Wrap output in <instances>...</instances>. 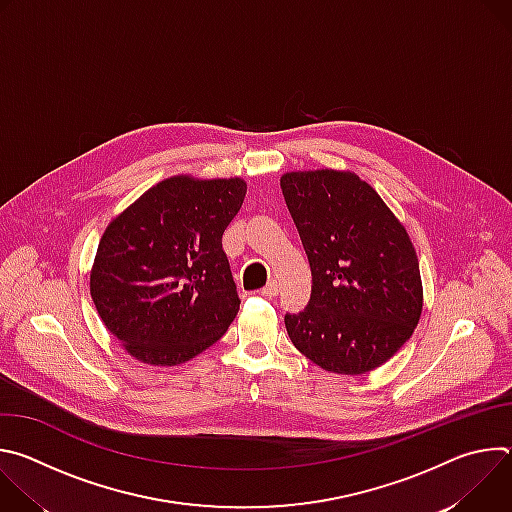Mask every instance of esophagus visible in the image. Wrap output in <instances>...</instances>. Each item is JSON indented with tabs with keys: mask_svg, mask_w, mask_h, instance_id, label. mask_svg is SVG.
<instances>
[{
	"mask_svg": "<svg viewBox=\"0 0 512 512\" xmlns=\"http://www.w3.org/2000/svg\"><path fill=\"white\" fill-rule=\"evenodd\" d=\"M279 294V285H277V281H269L263 289H261V296H265V298H275Z\"/></svg>",
	"mask_w": 512,
	"mask_h": 512,
	"instance_id": "1",
	"label": "esophagus"
}]
</instances>
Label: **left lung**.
Listing matches in <instances>:
<instances>
[{
	"mask_svg": "<svg viewBox=\"0 0 512 512\" xmlns=\"http://www.w3.org/2000/svg\"><path fill=\"white\" fill-rule=\"evenodd\" d=\"M279 182L312 269L310 304L285 314L291 342L330 373L381 367L411 338L423 308L405 227L352 172H287Z\"/></svg>",
	"mask_w": 512,
	"mask_h": 512,
	"instance_id": "1",
	"label": "left lung"
}]
</instances>
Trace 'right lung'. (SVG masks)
I'll use <instances>...</instances> for the list:
<instances>
[{"mask_svg":"<svg viewBox=\"0 0 512 512\" xmlns=\"http://www.w3.org/2000/svg\"><path fill=\"white\" fill-rule=\"evenodd\" d=\"M245 194L241 178L174 176L143 192L105 229L91 298L135 360L176 367L235 320L241 300L223 233Z\"/></svg>","mask_w":512,"mask_h":512,"instance_id":"add662e5","label":"right lung"}]
</instances>
